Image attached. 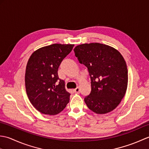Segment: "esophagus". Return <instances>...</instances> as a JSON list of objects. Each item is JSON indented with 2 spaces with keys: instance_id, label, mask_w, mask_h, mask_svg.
<instances>
[{
  "instance_id": "esophagus-1",
  "label": "esophagus",
  "mask_w": 149,
  "mask_h": 149,
  "mask_svg": "<svg viewBox=\"0 0 149 149\" xmlns=\"http://www.w3.org/2000/svg\"><path fill=\"white\" fill-rule=\"evenodd\" d=\"M74 91L75 93H79L80 92V88H79V87H77L76 88H75V89H74Z\"/></svg>"
}]
</instances>
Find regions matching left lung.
Masks as SVG:
<instances>
[{
  "label": "left lung",
  "mask_w": 149,
  "mask_h": 149,
  "mask_svg": "<svg viewBox=\"0 0 149 149\" xmlns=\"http://www.w3.org/2000/svg\"><path fill=\"white\" fill-rule=\"evenodd\" d=\"M79 63L88 68L91 92L84 102L97 114L111 111L118 106L127 87L126 63L118 50L99 43H84L74 49Z\"/></svg>",
  "instance_id": "8db88e82"
}]
</instances>
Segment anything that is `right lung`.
Returning <instances> with one entry per match:
<instances>
[{
  "instance_id": "1",
  "label": "right lung",
  "mask_w": 149,
  "mask_h": 149,
  "mask_svg": "<svg viewBox=\"0 0 149 149\" xmlns=\"http://www.w3.org/2000/svg\"><path fill=\"white\" fill-rule=\"evenodd\" d=\"M74 45L52 44L34 52L26 66L25 83L28 98L43 114L55 115L69 102L70 93L58 77V68Z\"/></svg>"
}]
</instances>
